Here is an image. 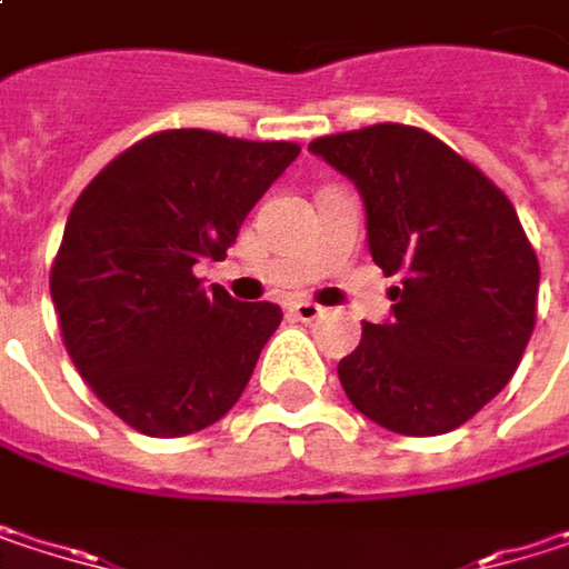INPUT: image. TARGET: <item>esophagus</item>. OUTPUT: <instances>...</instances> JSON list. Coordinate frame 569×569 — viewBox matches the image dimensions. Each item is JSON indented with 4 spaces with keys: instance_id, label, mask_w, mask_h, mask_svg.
Here are the masks:
<instances>
[{
    "instance_id": "34e87169",
    "label": "esophagus",
    "mask_w": 569,
    "mask_h": 569,
    "mask_svg": "<svg viewBox=\"0 0 569 569\" xmlns=\"http://www.w3.org/2000/svg\"><path fill=\"white\" fill-rule=\"evenodd\" d=\"M289 312L299 319V322H312V319H319L326 309L319 306V302H309V299H296V302H289Z\"/></svg>"
}]
</instances>
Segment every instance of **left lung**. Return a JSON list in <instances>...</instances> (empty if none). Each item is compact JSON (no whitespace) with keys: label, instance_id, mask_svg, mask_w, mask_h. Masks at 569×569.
Returning a JSON list of instances; mask_svg holds the SVG:
<instances>
[{"label":"left lung","instance_id":"8db88e82","mask_svg":"<svg viewBox=\"0 0 569 569\" xmlns=\"http://www.w3.org/2000/svg\"><path fill=\"white\" fill-rule=\"evenodd\" d=\"M366 207L376 267L401 273L392 312L339 362L349 401L398 435H445L511 382L540 267L513 203L435 134L372 124L309 144Z\"/></svg>","mask_w":569,"mask_h":569}]
</instances>
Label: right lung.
I'll return each instance as SVG.
<instances>
[{"mask_svg": "<svg viewBox=\"0 0 569 569\" xmlns=\"http://www.w3.org/2000/svg\"><path fill=\"white\" fill-rule=\"evenodd\" d=\"M289 141L161 131L114 158L74 200L52 267L64 349L121 421L180 438L243 396L283 309L203 289L240 223L296 161Z\"/></svg>", "mask_w": 569, "mask_h": 569, "instance_id": "add662e5", "label": "right lung"}]
</instances>
